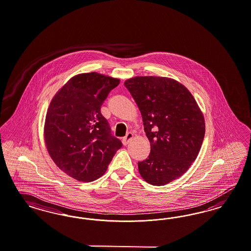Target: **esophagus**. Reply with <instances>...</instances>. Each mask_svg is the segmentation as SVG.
I'll return each mask as SVG.
<instances>
[{
  "mask_svg": "<svg viewBox=\"0 0 251 251\" xmlns=\"http://www.w3.org/2000/svg\"><path fill=\"white\" fill-rule=\"evenodd\" d=\"M133 138V133H131V132H128L124 138H123V143H124V145H126V144H128V142L130 141V139Z\"/></svg>",
  "mask_w": 251,
  "mask_h": 251,
  "instance_id": "1",
  "label": "esophagus"
}]
</instances>
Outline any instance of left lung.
I'll use <instances>...</instances> for the list:
<instances>
[{
  "label": "left lung",
  "instance_id": "left-lung-1",
  "mask_svg": "<svg viewBox=\"0 0 251 251\" xmlns=\"http://www.w3.org/2000/svg\"><path fill=\"white\" fill-rule=\"evenodd\" d=\"M142 115L151 144L148 158L138 162L140 176L163 186L182 176L201 149L204 120L193 95L173 79L142 76L125 82Z\"/></svg>",
  "mask_w": 251,
  "mask_h": 251
}]
</instances>
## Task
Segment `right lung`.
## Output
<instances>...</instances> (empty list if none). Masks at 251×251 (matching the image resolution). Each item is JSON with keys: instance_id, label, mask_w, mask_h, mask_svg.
<instances>
[{"instance_id": "add662e5", "label": "right lung", "mask_w": 251, "mask_h": 251, "mask_svg": "<svg viewBox=\"0 0 251 251\" xmlns=\"http://www.w3.org/2000/svg\"><path fill=\"white\" fill-rule=\"evenodd\" d=\"M119 83V79L97 73L76 75L49 105L45 126L48 152L56 166L75 179L90 182L102 176L123 146L100 112Z\"/></svg>"}]
</instances>
